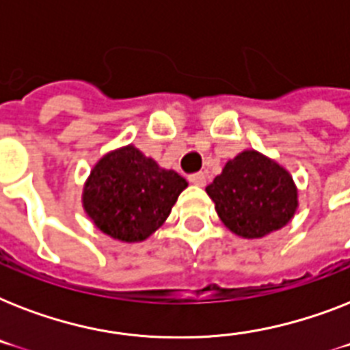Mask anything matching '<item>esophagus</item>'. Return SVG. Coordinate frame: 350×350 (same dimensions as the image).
<instances>
[{
	"label": "esophagus",
	"mask_w": 350,
	"mask_h": 350,
	"mask_svg": "<svg viewBox=\"0 0 350 350\" xmlns=\"http://www.w3.org/2000/svg\"><path fill=\"white\" fill-rule=\"evenodd\" d=\"M189 181H191L192 185L203 187V185H205V183H207V176L203 174V172H196V174L189 176Z\"/></svg>",
	"instance_id": "esophagus-1"
}]
</instances>
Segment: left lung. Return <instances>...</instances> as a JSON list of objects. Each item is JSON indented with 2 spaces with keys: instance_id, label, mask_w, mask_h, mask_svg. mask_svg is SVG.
<instances>
[{
  "instance_id": "left-lung-1",
  "label": "left lung",
  "mask_w": 350,
  "mask_h": 350,
  "mask_svg": "<svg viewBox=\"0 0 350 350\" xmlns=\"http://www.w3.org/2000/svg\"><path fill=\"white\" fill-rule=\"evenodd\" d=\"M205 191L225 227L247 239L282 229L298 208L293 176L258 150L229 159Z\"/></svg>"
}]
</instances>
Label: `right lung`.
<instances>
[{
  "mask_svg": "<svg viewBox=\"0 0 350 350\" xmlns=\"http://www.w3.org/2000/svg\"><path fill=\"white\" fill-rule=\"evenodd\" d=\"M187 180L161 169L134 145L105 154L83 187V208L103 234L143 241L165 224Z\"/></svg>",
  "mask_w": 350,
  "mask_h": 350,
  "instance_id": "1",
  "label": "right lung"
}]
</instances>
